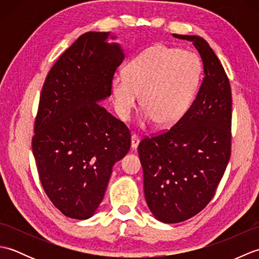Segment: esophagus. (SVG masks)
<instances>
[{
    "mask_svg": "<svg viewBox=\"0 0 259 259\" xmlns=\"http://www.w3.org/2000/svg\"><path fill=\"white\" fill-rule=\"evenodd\" d=\"M139 142H140V137L137 134H133V136H131V147H133V149H136V148L138 147Z\"/></svg>",
    "mask_w": 259,
    "mask_h": 259,
    "instance_id": "esophagus-1",
    "label": "esophagus"
}]
</instances>
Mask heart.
I'll list each match as a JSON object with an SVG mask.
<instances>
[{
	"mask_svg": "<svg viewBox=\"0 0 259 259\" xmlns=\"http://www.w3.org/2000/svg\"><path fill=\"white\" fill-rule=\"evenodd\" d=\"M201 76L195 52L162 45L152 46L125 65L124 74L112 78L118 114L129 120L140 102L146 107L142 123L169 126L184 117L194 100Z\"/></svg>",
	"mask_w": 259,
	"mask_h": 259,
	"instance_id": "heart-1",
	"label": "heart"
}]
</instances>
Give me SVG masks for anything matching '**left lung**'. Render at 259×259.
<instances>
[{"label": "left lung", "mask_w": 259, "mask_h": 259, "mask_svg": "<svg viewBox=\"0 0 259 259\" xmlns=\"http://www.w3.org/2000/svg\"><path fill=\"white\" fill-rule=\"evenodd\" d=\"M172 35L192 42L205 78L184 117L138 147L148 207L167 224L185 222L208 205L232 153V89L221 61L202 37Z\"/></svg>", "instance_id": "obj_1"}]
</instances>
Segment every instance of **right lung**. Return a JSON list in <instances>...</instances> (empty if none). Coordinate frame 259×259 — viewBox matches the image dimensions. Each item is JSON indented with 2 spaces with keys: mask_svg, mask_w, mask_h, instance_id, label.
<instances>
[{
  "mask_svg": "<svg viewBox=\"0 0 259 259\" xmlns=\"http://www.w3.org/2000/svg\"><path fill=\"white\" fill-rule=\"evenodd\" d=\"M108 36L87 32L58 59L43 83L34 121L32 151L41 185L53 205L73 219L95 213L114 162L131 146L128 126L98 103L111 95L124 59Z\"/></svg>",
  "mask_w": 259,
  "mask_h": 259,
  "instance_id": "obj_1",
  "label": "right lung"
}]
</instances>
